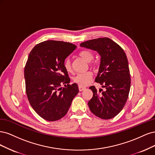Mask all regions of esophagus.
<instances>
[{
  "label": "esophagus",
  "instance_id": "esophagus-1",
  "mask_svg": "<svg viewBox=\"0 0 155 155\" xmlns=\"http://www.w3.org/2000/svg\"><path fill=\"white\" fill-rule=\"evenodd\" d=\"M85 89H86V87H82V86H78V89H79L80 91H82L83 90H84Z\"/></svg>",
  "mask_w": 155,
  "mask_h": 155
}]
</instances>
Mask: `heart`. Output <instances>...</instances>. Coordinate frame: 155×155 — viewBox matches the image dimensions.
I'll list each match as a JSON object with an SVG mask.
<instances>
[{"instance_id":"b5f03b06","label":"heart","mask_w":155,"mask_h":155,"mask_svg":"<svg viewBox=\"0 0 155 155\" xmlns=\"http://www.w3.org/2000/svg\"><path fill=\"white\" fill-rule=\"evenodd\" d=\"M78 54L80 57L84 60L85 61H86L87 62H89V65H90L91 66L94 67L95 66V64H94V62H91L94 58V54L91 51L83 50L80 52ZM64 66L65 69H66L68 72L69 73L71 72L72 68H71V64L70 59L66 58L64 62ZM92 77H93L92 72L88 71L85 73H79L76 74V75L73 78V81L74 83L77 84L78 86H86L91 82Z\"/></svg>"}]
</instances>
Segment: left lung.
<instances>
[{
  "mask_svg": "<svg viewBox=\"0 0 155 155\" xmlns=\"http://www.w3.org/2000/svg\"><path fill=\"white\" fill-rule=\"evenodd\" d=\"M81 46L92 49L101 56V64L95 82L105 91H98L91 86L93 95L88 102L91 111L97 117L111 119L122 111L128 98L131 75L126 54L111 39L104 37L84 42Z\"/></svg>",
  "mask_w": 155,
  "mask_h": 155,
  "instance_id": "obj_1",
  "label": "left lung"
}]
</instances>
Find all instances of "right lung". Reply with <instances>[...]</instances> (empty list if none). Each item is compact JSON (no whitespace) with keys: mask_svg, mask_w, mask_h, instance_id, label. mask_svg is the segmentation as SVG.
<instances>
[{"mask_svg":"<svg viewBox=\"0 0 155 155\" xmlns=\"http://www.w3.org/2000/svg\"><path fill=\"white\" fill-rule=\"evenodd\" d=\"M76 48L69 42L47 41L36 45L29 54L24 68L26 94L35 111L46 120L56 121L66 115L79 91L77 84L69 85L64 66Z\"/></svg>","mask_w":155,"mask_h":155,"instance_id":"add662e5","label":"right lung"}]
</instances>
